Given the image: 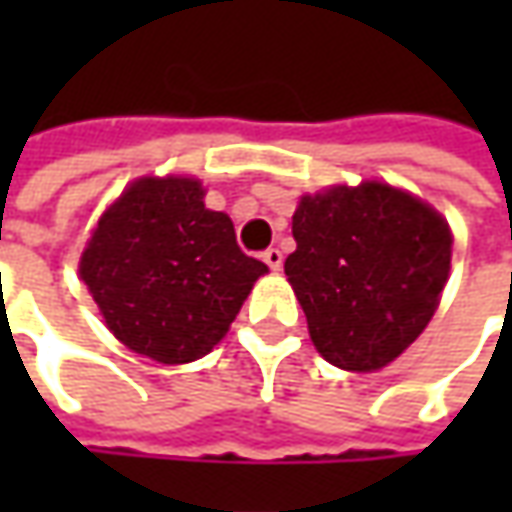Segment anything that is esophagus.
I'll return each mask as SVG.
<instances>
[{"instance_id":"esophagus-1","label":"esophagus","mask_w":512,"mask_h":512,"mask_svg":"<svg viewBox=\"0 0 512 512\" xmlns=\"http://www.w3.org/2000/svg\"><path fill=\"white\" fill-rule=\"evenodd\" d=\"M262 259H265V265L270 270H282V250L279 247H267L265 253H262Z\"/></svg>"}]
</instances>
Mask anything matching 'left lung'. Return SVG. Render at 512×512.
Instances as JSON below:
<instances>
[{
	"mask_svg": "<svg viewBox=\"0 0 512 512\" xmlns=\"http://www.w3.org/2000/svg\"><path fill=\"white\" fill-rule=\"evenodd\" d=\"M287 282L327 362L373 373L433 319L450 276L453 233L422 199L382 182L302 196Z\"/></svg>",
	"mask_w": 512,
	"mask_h": 512,
	"instance_id": "left-lung-1",
	"label": "left lung"
}]
</instances>
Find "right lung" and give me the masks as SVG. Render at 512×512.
I'll use <instances>...</instances> for the list:
<instances>
[{"label": "right lung", "instance_id": "obj_1", "mask_svg": "<svg viewBox=\"0 0 512 512\" xmlns=\"http://www.w3.org/2000/svg\"><path fill=\"white\" fill-rule=\"evenodd\" d=\"M199 179L145 176L102 213L79 262L108 330L153 362L185 364L222 342L265 276Z\"/></svg>", "mask_w": 512, "mask_h": 512}]
</instances>
